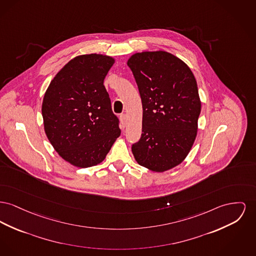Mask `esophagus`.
<instances>
[{
  "instance_id": "obj_1",
  "label": "esophagus",
  "mask_w": 256,
  "mask_h": 256,
  "mask_svg": "<svg viewBox=\"0 0 256 256\" xmlns=\"http://www.w3.org/2000/svg\"><path fill=\"white\" fill-rule=\"evenodd\" d=\"M120 120L122 122V124H124V126H126V114H122L120 116Z\"/></svg>"
}]
</instances>
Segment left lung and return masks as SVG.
<instances>
[{"label":"left lung","mask_w":256,"mask_h":256,"mask_svg":"<svg viewBox=\"0 0 256 256\" xmlns=\"http://www.w3.org/2000/svg\"><path fill=\"white\" fill-rule=\"evenodd\" d=\"M126 64L143 107L142 136L132 148L134 158L154 172L170 170L196 141L201 112L196 77L184 62L162 50L137 52Z\"/></svg>","instance_id":"left-lung-1"}]
</instances>
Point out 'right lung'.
Wrapping results in <instances>:
<instances>
[{
  "label": "right lung",
  "mask_w": 256,
  "mask_h": 256,
  "mask_svg": "<svg viewBox=\"0 0 256 256\" xmlns=\"http://www.w3.org/2000/svg\"><path fill=\"white\" fill-rule=\"evenodd\" d=\"M115 62L102 54L66 64L46 90L42 113L46 136L62 160L87 168L102 162L120 136L104 78Z\"/></svg>",
  "instance_id": "add662e5"
}]
</instances>
